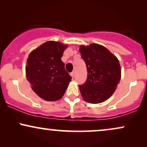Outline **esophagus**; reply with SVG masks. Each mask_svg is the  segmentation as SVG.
<instances>
[{
    "label": "esophagus",
    "mask_w": 147,
    "mask_h": 147,
    "mask_svg": "<svg viewBox=\"0 0 147 147\" xmlns=\"http://www.w3.org/2000/svg\"><path fill=\"white\" fill-rule=\"evenodd\" d=\"M74 75H75V72H70V76H71L72 77H74Z\"/></svg>",
    "instance_id": "34e87169"
}]
</instances>
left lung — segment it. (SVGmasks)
<instances>
[{
  "instance_id": "obj_1",
  "label": "left lung",
  "mask_w": 147,
  "mask_h": 147,
  "mask_svg": "<svg viewBox=\"0 0 147 147\" xmlns=\"http://www.w3.org/2000/svg\"><path fill=\"white\" fill-rule=\"evenodd\" d=\"M81 56L87 68V79L79 90L86 102L99 104L113 94L121 78L120 64L117 58L102 45L92 43L82 45Z\"/></svg>"
}]
</instances>
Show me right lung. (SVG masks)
I'll list each match as a JSON object with an SVG mask.
<instances>
[{
    "label": "right lung",
    "instance_id": "1",
    "mask_svg": "<svg viewBox=\"0 0 147 147\" xmlns=\"http://www.w3.org/2000/svg\"><path fill=\"white\" fill-rule=\"evenodd\" d=\"M67 45L48 41L33 50L25 67L26 77L35 93L47 101H57L63 97L72 77L61 61Z\"/></svg>",
    "mask_w": 147,
    "mask_h": 147
}]
</instances>
